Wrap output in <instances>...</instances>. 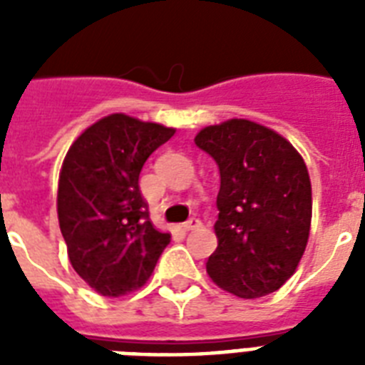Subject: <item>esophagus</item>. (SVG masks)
Instances as JSON below:
<instances>
[{"instance_id":"esophagus-1","label":"esophagus","mask_w":365,"mask_h":365,"mask_svg":"<svg viewBox=\"0 0 365 365\" xmlns=\"http://www.w3.org/2000/svg\"><path fill=\"white\" fill-rule=\"evenodd\" d=\"M182 227L185 229V231H193V229H199L200 227V220H199V217H189L187 222L182 223Z\"/></svg>"}]
</instances>
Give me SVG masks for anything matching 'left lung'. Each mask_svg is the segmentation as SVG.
Listing matches in <instances>:
<instances>
[{"label":"left lung","mask_w":365,"mask_h":365,"mask_svg":"<svg viewBox=\"0 0 365 365\" xmlns=\"http://www.w3.org/2000/svg\"><path fill=\"white\" fill-rule=\"evenodd\" d=\"M195 143L220 168L217 248L206 272L244 299L277 292L299 265L311 231L305 160L286 138L246 119L206 126Z\"/></svg>","instance_id":"left-lung-1"}]
</instances>
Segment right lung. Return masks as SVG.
Wrapping results in <instances>:
<instances>
[{
  "instance_id": "add662e5",
  "label": "right lung",
  "mask_w": 365,
  "mask_h": 365,
  "mask_svg": "<svg viewBox=\"0 0 365 365\" xmlns=\"http://www.w3.org/2000/svg\"><path fill=\"white\" fill-rule=\"evenodd\" d=\"M174 128L113 113L88 126L66 155L58 180V223L71 267L106 297L142 288L170 235L149 220L140 172Z\"/></svg>"
}]
</instances>
